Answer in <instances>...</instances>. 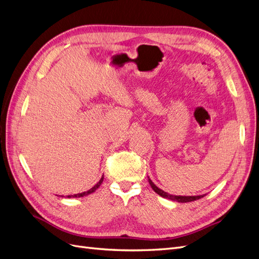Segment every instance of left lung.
<instances>
[{"label": "left lung", "mask_w": 259, "mask_h": 259, "mask_svg": "<svg viewBox=\"0 0 259 259\" xmlns=\"http://www.w3.org/2000/svg\"><path fill=\"white\" fill-rule=\"evenodd\" d=\"M148 180H149V184H150L151 188L155 193H158L159 195H161L162 198H165V199H168V200H171V201H176V202H179V203L192 202V201H195V200H199V199L203 198L205 195V194H203V195H174V194H169L165 191H163L162 189H160V188L156 187L152 183V180L149 177H148Z\"/></svg>", "instance_id": "1"}]
</instances>
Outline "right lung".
<instances>
[{
  "mask_svg": "<svg viewBox=\"0 0 259 259\" xmlns=\"http://www.w3.org/2000/svg\"><path fill=\"white\" fill-rule=\"evenodd\" d=\"M103 182H104V176L100 178V180L99 182L94 186L93 188H91L90 190H88V191H85V192H82V193H77V194H71V195H68V198H82V197H85V195H89V194H91V193H93V192H95L98 188H99V186L103 184Z\"/></svg>",
  "mask_w": 259,
  "mask_h": 259,
  "instance_id": "1",
  "label": "right lung"
}]
</instances>
